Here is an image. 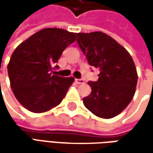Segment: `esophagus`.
Masks as SVG:
<instances>
[{
    "label": "esophagus",
    "mask_w": 153,
    "mask_h": 153,
    "mask_svg": "<svg viewBox=\"0 0 153 153\" xmlns=\"http://www.w3.org/2000/svg\"><path fill=\"white\" fill-rule=\"evenodd\" d=\"M75 82L76 84H83L85 82V81L83 79H75Z\"/></svg>",
    "instance_id": "34e87169"
}]
</instances>
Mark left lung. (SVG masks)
<instances>
[{
  "mask_svg": "<svg viewBox=\"0 0 153 153\" xmlns=\"http://www.w3.org/2000/svg\"><path fill=\"white\" fill-rule=\"evenodd\" d=\"M76 35L89 65L100 71L97 82H88L92 92L83 98V104L99 117L112 118L126 108L135 93L138 75L132 57L101 31Z\"/></svg>",
  "mask_w": 153,
  "mask_h": 153,
  "instance_id": "8db88e82",
  "label": "left lung"
}]
</instances>
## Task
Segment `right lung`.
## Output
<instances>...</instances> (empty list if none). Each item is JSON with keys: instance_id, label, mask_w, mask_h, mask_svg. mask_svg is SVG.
I'll return each instance as SVG.
<instances>
[{"instance_id": "add662e5", "label": "right lung", "mask_w": 153, "mask_h": 153, "mask_svg": "<svg viewBox=\"0 0 153 153\" xmlns=\"http://www.w3.org/2000/svg\"><path fill=\"white\" fill-rule=\"evenodd\" d=\"M75 41L76 33L45 28L16 48L7 65V72L13 94L25 108L42 113L61 103L75 79L51 71L62 52Z\"/></svg>"}]
</instances>
